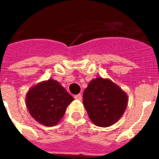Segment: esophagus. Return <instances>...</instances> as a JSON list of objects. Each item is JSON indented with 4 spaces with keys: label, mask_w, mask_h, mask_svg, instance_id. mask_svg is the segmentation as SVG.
Masks as SVG:
<instances>
[{
    "label": "esophagus",
    "mask_w": 159,
    "mask_h": 159,
    "mask_svg": "<svg viewBox=\"0 0 159 159\" xmlns=\"http://www.w3.org/2000/svg\"><path fill=\"white\" fill-rule=\"evenodd\" d=\"M75 99H77V100H81V99H82V95H81L80 94H78V95H75Z\"/></svg>",
    "instance_id": "34e87169"
}]
</instances>
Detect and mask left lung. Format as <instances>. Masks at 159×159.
Here are the masks:
<instances>
[{
    "label": "left lung",
    "instance_id": "8db88e82",
    "mask_svg": "<svg viewBox=\"0 0 159 159\" xmlns=\"http://www.w3.org/2000/svg\"><path fill=\"white\" fill-rule=\"evenodd\" d=\"M83 101L91 121L95 126L107 127L123 116L128 96L111 80L99 76L89 82L84 90Z\"/></svg>",
    "mask_w": 159,
    "mask_h": 159
}]
</instances>
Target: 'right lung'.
Wrapping results in <instances>:
<instances>
[{"label":"right lung","mask_w":159,"mask_h":159,"mask_svg":"<svg viewBox=\"0 0 159 159\" xmlns=\"http://www.w3.org/2000/svg\"><path fill=\"white\" fill-rule=\"evenodd\" d=\"M73 97L53 79L42 81L28 91L25 98L29 114L36 121L47 127L58 124Z\"/></svg>","instance_id":"add662e5"}]
</instances>
